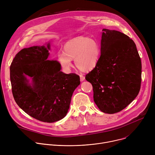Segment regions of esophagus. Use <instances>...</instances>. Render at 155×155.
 Instances as JSON below:
<instances>
[{"label":"esophagus","mask_w":155,"mask_h":155,"mask_svg":"<svg viewBox=\"0 0 155 155\" xmlns=\"http://www.w3.org/2000/svg\"><path fill=\"white\" fill-rule=\"evenodd\" d=\"M79 76H80V80H81V81H84V79H85V77H84L83 75H82V74H80Z\"/></svg>","instance_id":"obj_1"}]
</instances>
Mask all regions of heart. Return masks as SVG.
<instances>
[{"label":"heart","instance_id":"b5f03b06","mask_svg":"<svg viewBox=\"0 0 155 155\" xmlns=\"http://www.w3.org/2000/svg\"><path fill=\"white\" fill-rule=\"evenodd\" d=\"M64 51L57 54L58 61L63 70L69 71L74 59L76 66L82 71H91L98 64L101 54L100 43L89 38L80 36L67 42Z\"/></svg>","mask_w":155,"mask_h":155}]
</instances>
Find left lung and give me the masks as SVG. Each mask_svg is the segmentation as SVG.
<instances>
[{
  "label": "left lung",
  "instance_id": "obj_1",
  "mask_svg": "<svg viewBox=\"0 0 155 155\" xmlns=\"http://www.w3.org/2000/svg\"><path fill=\"white\" fill-rule=\"evenodd\" d=\"M102 31L100 60L85 79L92 85L94 100L100 111L113 114L124 109L139 94L142 63L129 36L116 30Z\"/></svg>",
  "mask_w": 155,
  "mask_h": 155
}]
</instances>
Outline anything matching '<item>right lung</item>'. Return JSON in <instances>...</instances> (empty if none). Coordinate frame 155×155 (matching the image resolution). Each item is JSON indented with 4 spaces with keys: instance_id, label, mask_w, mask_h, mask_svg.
Masks as SVG:
<instances>
[{
    "instance_id": "right-lung-1",
    "label": "right lung",
    "mask_w": 155,
    "mask_h": 155,
    "mask_svg": "<svg viewBox=\"0 0 155 155\" xmlns=\"http://www.w3.org/2000/svg\"><path fill=\"white\" fill-rule=\"evenodd\" d=\"M50 42L20 50L10 65L14 99L20 108L39 121L54 123L66 116L78 75L61 71L57 60H48Z\"/></svg>"
}]
</instances>
